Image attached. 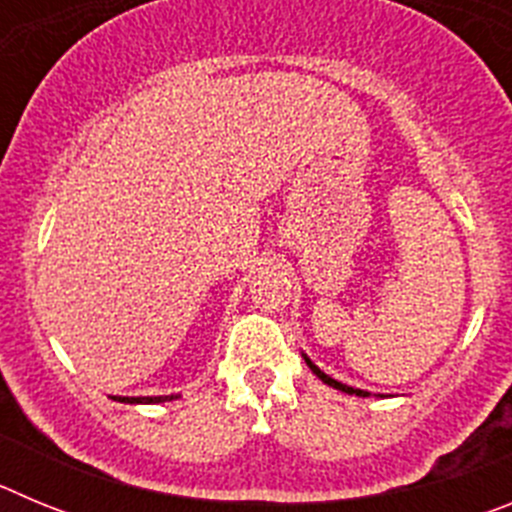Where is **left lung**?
<instances>
[{"label": "left lung", "instance_id": "8db88e82", "mask_svg": "<svg viewBox=\"0 0 512 512\" xmlns=\"http://www.w3.org/2000/svg\"><path fill=\"white\" fill-rule=\"evenodd\" d=\"M302 356H305V354H302ZM305 361H307V366H310V369H312V374H315V377H320V379H323V382L328 384V387H333V390H341V392H346V395H356V397H369V392H364V390H356V387H348V384L338 382V379H333V377H328V374H325V372H320L318 366L312 364V361L307 359V356H305Z\"/></svg>", "mask_w": 512, "mask_h": 512}]
</instances>
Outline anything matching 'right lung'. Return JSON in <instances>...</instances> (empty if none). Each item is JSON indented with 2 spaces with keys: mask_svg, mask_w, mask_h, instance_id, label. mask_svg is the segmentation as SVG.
<instances>
[{
  "mask_svg": "<svg viewBox=\"0 0 512 512\" xmlns=\"http://www.w3.org/2000/svg\"><path fill=\"white\" fill-rule=\"evenodd\" d=\"M179 395H158V397H117L112 395V400L117 402H128V405H153V402H169L176 400Z\"/></svg>",
  "mask_w": 512,
  "mask_h": 512,
  "instance_id": "1",
  "label": "right lung"
}]
</instances>
